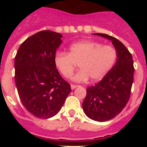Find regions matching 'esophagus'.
Returning a JSON list of instances; mask_svg holds the SVG:
<instances>
[{
    "label": "esophagus",
    "mask_w": 147,
    "mask_h": 147,
    "mask_svg": "<svg viewBox=\"0 0 147 147\" xmlns=\"http://www.w3.org/2000/svg\"><path fill=\"white\" fill-rule=\"evenodd\" d=\"M77 87H78V85H73V84H71V88L72 90L75 89V88H77Z\"/></svg>",
    "instance_id": "esophagus-1"
}]
</instances>
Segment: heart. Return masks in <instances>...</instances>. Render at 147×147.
<instances>
[{
  "mask_svg": "<svg viewBox=\"0 0 147 147\" xmlns=\"http://www.w3.org/2000/svg\"><path fill=\"white\" fill-rule=\"evenodd\" d=\"M117 58L112 45L93 41H82L70 45L68 54L58 51L54 57L56 68L62 76L70 78L79 65L80 71L72 78L75 82H92L102 80L111 70Z\"/></svg>",
  "mask_w": 147,
  "mask_h": 147,
  "instance_id": "b5f03b06",
  "label": "heart"
}]
</instances>
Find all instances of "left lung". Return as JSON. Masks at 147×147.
I'll return each instance as SVG.
<instances>
[{
  "label": "left lung",
  "instance_id": "1",
  "mask_svg": "<svg viewBox=\"0 0 147 147\" xmlns=\"http://www.w3.org/2000/svg\"><path fill=\"white\" fill-rule=\"evenodd\" d=\"M112 41L116 52L115 65L98 83L87 88L82 108L87 116L96 121H107L125 107L133 82V59L128 49L118 39L106 34H94Z\"/></svg>",
  "mask_w": 147,
  "mask_h": 147
}]
</instances>
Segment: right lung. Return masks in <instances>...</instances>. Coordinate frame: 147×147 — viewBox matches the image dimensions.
Here are the masks:
<instances>
[{
  "instance_id": "right-lung-1",
  "label": "right lung",
  "mask_w": 147,
  "mask_h": 147,
  "mask_svg": "<svg viewBox=\"0 0 147 147\" xmlns=\"http://www.w3.org/2000/svg\"><path fill=\"white\" fill-rule=\"evenodd\" d=\"M62 34L41 31L20 45L15 58V80L22 104L32 115L49 119L59 113L71 91L54 63Z\"/></svg>"
}]
</instances>
